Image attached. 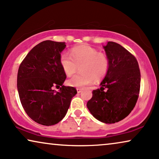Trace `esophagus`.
I'll list each match as a JSON object with an SVG mask.
<instances>
[{"instance_id": "1", "label": "esophagus", "mask_w": 159, "mask_h": 159, "mask_svg": "<svg viewBox=\"0 0 159 159\" xmlns=\"http://www.w3.org/2000/svg\"><path fill=\"white\" fill-rule=\"evenodd\" d=\"M77 93H80L82 92V89L81 88H77Z\"/></svg>"}]
</instances>
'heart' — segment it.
Segmentation results:
<instances>
[{
	"label": "heart",
	"instance_id": "heart-1",
	"mask_svg": "<svg viewBox=\"0 0 159 159\" xmlns=\"http://www.w3.org/2000/svg\"><path fill=\"white\" fill-rule=\"evenodd\" d=\"M70 56L62 53L60 64L66 75H73L80 66L79 75H74L67 80L69 86L83 88L93 82L101 81L107 75L110 61L106 53L88 45H81L70 50Z\"/></svg>",
	"mask_w": 159,
	"mask_h": 159
}]
</instances>
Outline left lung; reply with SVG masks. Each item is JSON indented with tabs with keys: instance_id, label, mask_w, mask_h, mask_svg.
Returning <instances> with one entry per match:
<instances>
[{
	"instance_id": "left-lung-1",
	"label": "left lung",
	"mask_w": 159,
	"mask_h": 159,
	"mask_svg": "<svg viewBox=\"0 0 159 159\" xmlns=\"http://www.w3.org/2000/svg\"><path fill=\"white\" fill-rule=\"evenodd\" d=\"M103 48L110 61L109 70L101 88L93 91L87 107L98 121L114 124L127 117L135 106L140 71L134 56L121 45L109 41Z\"/></svg>"
}]
</instances>
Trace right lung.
I'll return each mask as SVG.
<instances>
[{
	"label": "right lung",
	"mask_w": 159,
	"mask_h": 159,
	"mask_svg": "<svg viewBox=\"0 0 159 159\" xmlns=\"http://www.w3.org/2000/svg\"><path fill=\"white\" fill-rule=\"evenodd\" d=\"M66 43L45 40L30 51L19 66L17 90L27 114L35 122L51 126L66 116L72 98L73 87L64 86L66 74L60 56ZM54 86L60 89L53 90Z\"/></svg>",
	"instance_id": "right-lung-1"
}]
</instances>
